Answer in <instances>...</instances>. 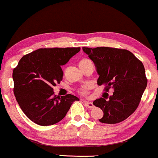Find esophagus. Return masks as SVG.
I'll use <instances>...</instances> for the list:
<instances>
[{"label":"esophagus","instance_id":"34e87169","mask_svg":"<svg viewBox=\"0 0 158 158\" xmlns=\"http://www.w3.org/2000/svg\"><path fill=\"white\" fill-rule=\"evenodd\" d=\"M85 104L86 105V106L88 107V108H90L92 109L94 107V105L93 104V102H89V101H85Z\"/></svg>","mask_w":158,"mask_h":158}]
</instances>
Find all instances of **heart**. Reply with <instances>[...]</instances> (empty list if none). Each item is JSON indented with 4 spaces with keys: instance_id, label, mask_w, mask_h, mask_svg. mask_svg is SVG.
I'll use <instances>...</instances> for the list:
<instances>
[{
    "instance_id": "b5f03b06",
    "label": "heart",
    "mask_w": 158,
    "mask_h": 158,
    "mask_svg": "<svg viewBox=\"0 0 158 158\" xmlns=\"http://www.w3.org/2000/svg\"><path fill=\"white\" fill-rule=\"evenodd\" d=\"M87 60H88V59H83V60H82L80 63H82V62H83V61H85ZM79 93H81V95H88V87H84V88H81V90H79Z\"/></svg>"
}]
</instances>
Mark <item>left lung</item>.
I'll use <instances>...</instances> for the list:
<instances>
[{
    "label": "left lung",
    "instance_id": "left-lung-1",
    "mask_svg": "<svg viewBox=\"0 0 158 158\" xmlns=\"http://www.w3.org/2000/svg\"><path fill=\"white\" fill-rule=\"evenodd\" d=\"M95 63L99 75L98 85H105V91L113 88V95L93 101L103 110L99 121L116 124L127 119L135 111L147 87L148 79L143 63L125 49L109 47L83 48Z\"/></svg>",
    "mask_w": 158,
    "mask_h": 158
}]
</instances>
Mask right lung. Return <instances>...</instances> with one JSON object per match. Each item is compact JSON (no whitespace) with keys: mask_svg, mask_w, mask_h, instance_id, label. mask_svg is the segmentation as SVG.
<instances>
[{"mask_svg":"<svg viewBox=\"0 0 158 158\" xmlns=\"http://www.w3.org/2000/svg\"><path fill=\"white\" fill-rule=\"evenodd\" d=\"M80 51V47L40 48L23 56L13 69L15 99L33 123L42 126L56 124L64 118L73 102L79 100L71 94L57 96L52 88L63 80L61 65Z\"/></svg>","mask_w":158,"mask_h":158,"instance_id":"obj_1","label":"right lung"}]
</instances>
